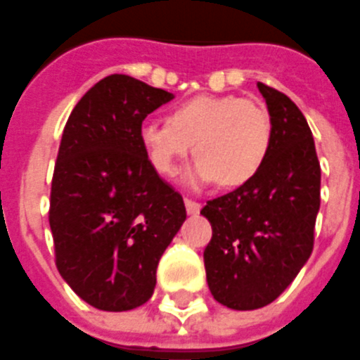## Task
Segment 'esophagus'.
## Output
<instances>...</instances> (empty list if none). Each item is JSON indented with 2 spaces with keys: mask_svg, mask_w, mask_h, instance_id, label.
<instances>
[{
  "mask_svg": "<svg viewBox=\"0 0 360 360\" xmlns=\"http://www.w3.org/2000/svg\"><path fill=\"white\" fill-rule=\"evenodd\" d=\"M186 210H188L189 215H197L200 212V204L191 200V198H186Z\"/></svg>",
  "mask_w": 360,
  "mask_h": 360,
  "instance_id": "esophagus-1",
  "label": "esophagus"
}]
</instances>
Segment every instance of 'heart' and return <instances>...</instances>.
<instances>
[{
  "label": "heart",
  "instance_id": "heart-1",
  "mask_svg": "<svg viewBox=\"0 0 360 360\" xmlns=\"http://www.w3.org/2000/svg\"><path fill=\"white\" fill-rule=\"evenodd\" d=\"M271 141L267 109L234 94L195 96L174 105L167 122L146 120L139 128L141 146L162 176H174L193 145L197 162L186 172L193 188L215 180L221 188L245 186L262 171Z\"/></svg>",
  "mask_w": 360,
  "mask_h": 360
}]
</instances>
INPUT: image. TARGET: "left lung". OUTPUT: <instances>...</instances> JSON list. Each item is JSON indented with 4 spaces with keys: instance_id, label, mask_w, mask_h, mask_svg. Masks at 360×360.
<instances>
[{
    "instance_id": "left-lung-1",
    "label": "left lung",
    "mask_w": 360,
    "mask_h": 360,
    "mask_svg": "<svg viewBox=\"0 0 360 360\" xmlns=\"http://www.w3.org/2000/svg\"><path fill=\"white\" fill-rule=\"evenodd\" d=\"M271 117V150L251 182L208 200L212 225L204 249L208 288L232 310L273 303L314 247L320 210V162L309 122L286 94L258 83Z\"/></svg>"
}]
</instances>
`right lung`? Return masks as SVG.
<instances>
[{"label":"right lung","instance_id":"right-lung-1","mask_svg":"<svg viewBox=\"0 0 360 360\" xmlns=\"http://www.w3.org/2000/svg\"><path fill=\"white\" fill-rule=\"evenodd\" d=\"M174 94L111 74L72 109L51 180L57 269L91 307L137 309L156 288L158 262L186 221L182 195L152 169L143 120Z\"/></svg>","mask_w":360,"mask_h":360}]
</instances>
